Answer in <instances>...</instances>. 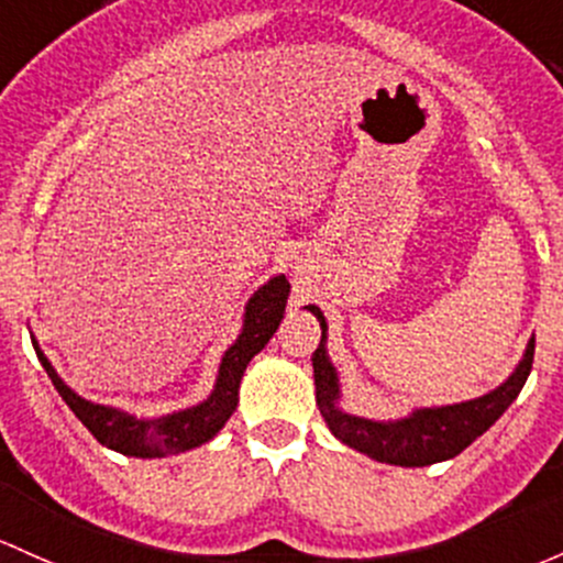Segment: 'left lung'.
<instances>
[{
	"instance_id": "left-lung-1",
	"label": "left lung",
	"mask_w": 563,
	"mask_h": 563,
	"mask_svg": "<svg viewBox=\"0 0 563 563\" xmlns=\"http://www.w3.org/2000/svg\"><path fill=\"white\" fill-rule=\"evenodd\" d=\"M305 310H310L321 323V345L312 353V372H316V401L323 421L336 440L380 464L429 466L459 455L505 416L507 407L518 399L534 361V336H531L512 375L488 394L455 405L416 407L394 421H372V418L351 416L340 407L342 386L336 366L329 358L327 318L316 305H307Z\"/></svg>"
}]
</instances>
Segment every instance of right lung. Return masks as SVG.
Segmentation results:
<instances>
[{"label": "right lung", "mask_w": 563, "mask_h": 563, "mask_svg": "<svg viewBox=\"0 0 563 563\" xmlns=\"http://www.w3.org/2000/svg\"><path fill=\"white\" fill-rule=\"evenodd\" d=\"M288 294H291V283L286 280V275H275L247 299L245 312H242V331L223 353L210 396L199 405L167 412V416L137 418L126 410H118V407L82 399L58 377V372L53 369L51 361L40 351L34 336L32 345L37 351L40 364H43L51 383L62 394V399L67 401L69 410L78 416V421L104 448L123 455H134V459H164V455L205 445L227 426L236 410V401H240L242 375H245L251 358L262 353V347L280 327L283 316H286Z\"/></svg>", "instance_id": "obj_1"}]
</instances>
